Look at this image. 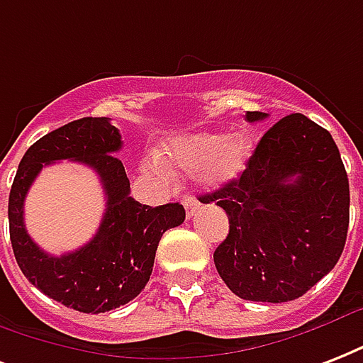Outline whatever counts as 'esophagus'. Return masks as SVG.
I'll use <instances>...</instances> for the list:
<instances>
[{
	"label": "esophagus",
	"instance_id": "34e87169",
	"mask_svg": "<svg viewBox=\"0 0 363 363\" xmlns=\"http://www.w3.org/2000/svg\"><path fill=\"white\" fill-rule=\"evenodd\" d=\"M182 203H184V207H186V217H194L196 215V211H198V207H200V203H198V200L196 198H192V196H184L182 198Z\"/></svg>",
	"mask_w": 363,
	"mask_h": 363
}]
</instances>
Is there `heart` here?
<instances>
[{"label": "heart", "mask_w": 363, "mask_h": 363, "mask_svg": "<svg viewBox=\"0 0 363 363\" xmlns=\"http://www.w3.org/2000/svg\"><path fill=\"white\" fill-rule=\"evenodd\" d=\"M253 154V143L245 133H198L192 137L177 140L163 154V162L181 169H198V179L209 188L225 186L245 169ZM160 169V167H156Z\"/></svg>", "instance_id": "1"}]
</instances>
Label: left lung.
<instances>
[{"mask_svg":"<svg viewBox=\"0 0 363 363\" xmlns=\"http://www.w3.org/2000/svg\"><path fill=\"white\" fill-rule=\"evenodd\" d=\"M261 121L262 112H247ZM228 215L213 253L218 276L240 298L287 303L333 270L348 232L350 190L335 140L303 114L274 123L238 179L200 198Z\"/></svg>","mask_w":363,"mask_h":363,"instance_id":"8db88e82","label":"left lung"}]
</instances>
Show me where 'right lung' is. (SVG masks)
Masks as SVG:
<instances>
[{"instance_id": "1", "label": "right lung", "mask_w": 363, "mask_h": 363, "mask_svg": "<svg viewBox=\"0 0 363 363\" xmlns=\"http://www.w3.org/2000/svg\"><path fill=\"white\" fill-rule=\"evenodd\" d=\"M121 135L110 118H82L47 133L21 160L9 194L13 253L28 281L68 308L85 314L114 311L129 303L150 280L163 232L184 223L181 203L150 207L133 200L125 167L116 154ZM72 159L96 171L107 196L99 230L83 248L49 256L23 226V200L31 182L49 162Z\"/></svg>"}]
</instances>
